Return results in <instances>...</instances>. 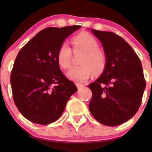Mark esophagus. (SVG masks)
<instances>
[{
	"label": "esophagus",
	"instance_id": "esophagus-1",
	"mask_svg": "<svg viewBox=\"0 0 152 152\" xmlns=\"http://www.w3.org/2000/svg\"><path fill=\"white\" fill-rule=\"evenodd\" d=\"M76 87H77V88L79 89V90H80V89L85 87V85H82V84L77 83V84H76Z\"/></svg>",
	"mask_w": 152,
	"mask_h": 152
}]
</instances>
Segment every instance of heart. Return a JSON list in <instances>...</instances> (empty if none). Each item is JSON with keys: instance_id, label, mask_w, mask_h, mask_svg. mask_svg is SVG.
Segmentation results:
<instances>
[{"instance_id": "b5f03b06", "label": "heart", "mask_w": 152, "mask_h": 152, "mask_svg": "<svg viewBox=\"0 0 152 152\" xmlns=\"http://www.w3.org/2000/svg\"><path fill=\"white\" fill-rule=\"evenodd\" d=\"M71 44L74 54L82 53L79 60V66L70 69L67 73V77L77 82L87 80L91 75L100 74L104 70L107 62L106 54L99 48L98 41L88 33H81L72 38ZM73 53L67 44L60 45L56 53V60L59 67L63 70L71 65Z\"/></svg>"}]
</instances>
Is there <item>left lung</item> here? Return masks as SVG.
<instances>
[{"label":"left lung","instance_id":"8db88e82","mask_svg":"<svg viewBox=\"0 0 152 152\" xmlns=\"http://www.w3.org/2000/svg\"><path fill=\"white\" fill-rule=\"evenodd\" d=\"M101 41L107 58L100 77L89 85V110L96 120L115 126L135 115L145 88L142 64L132 48L113 32L92 29Z\"/></svg>","mask_w":152,"mask_h":152}]
</instances>
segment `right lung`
Wrapping results in <instances>:
<instances>
[{
    "label": "right lung",
    "instance_id": "1",
    "mask_svg": "<svg viewBox=\"0 0 152 152\" xmlns=\"http://www.w3.org/2000/svg\"><path fill=\"white\" fill-rule=\"evenodd\" d=\"M80 26L49 27L38 32L18 53L11 72L17 108L33 123L47 125L59 118L76 85L62 73L56 53L65 39Z\"/></svg>",
    "mask_w": 152,
    "mask_h": 152
}]
</instances>
